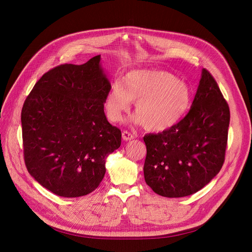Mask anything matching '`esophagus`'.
I'll return each instance as SVG.
<instances>
[{
	"instance_id": "obj_1",
	"label": "esophagus",
	"mask_w": 252,
	"mask_h": 252,
	"mask_svg": "<svg viewBox=\"0 0 252 252\" xmlns=\"http://www.w3.org/2000/svg\"><path fill=\"white\" fill-rule=\"evenodd\" d=\"M134 138H135V135L133 133H129V131H127V130L123 131V139L125 141H130V140H133Z\"/></svg>"
}]
</instances>
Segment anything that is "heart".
I'll return each mask as SVG.
<instances>
[{"instance_id": "heart-1", "label": "heart", "mask_w": 252, "mask_h": 252, "mask_svg": "<svg viewBox=\"0 0 252 252\" xmlns=\"http://www.w3.org/2000/svg\"><path fill=\"white\" fill-rule=\"evenodd\" d=\"M191 100L189 86L175 75L164 70L138 69L110 84L105 110L110 121L121 122L131 101H137L135 121L148 130L163 131L181 122Z\"/></svg>"}]
</instances>
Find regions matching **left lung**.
<instances>
[{"label":"left lung","instance_id":"left-lung-1","mask_svg":"<svg viewBox=\"0 0 252 252\" xmlns=\"http://www.w3.org/2000/svg\"><path fill=\"white\" fill-rule=\"evenodd\" d=\"M229 124V105L214 76L203 68L187 115L162 133L144 136L146 184L168 198L201 190L223 164Z\"/></svg>","mask_w":252,"mask_h":252}]
</instances>
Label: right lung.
<instances>
[{
	"label": "right lung",
	"instance_id": "obj_1",
	"mask_svg": "<svg viewBox=\"0 0 252 252\" xmlns=\"http://www.w3.org/2000/svg\"><path fill=\"white\" fill-rule=\"evenodd\" d=\"M100 59L97 55L82 65L52 68L36 82L22 107L26 168L61 197H81L97 189L106 157L122 143L121 129L104 113L110 83Z\"/></svg>",
	"mask_w": 252,
	"mask_h": 252
}]
</instances>
